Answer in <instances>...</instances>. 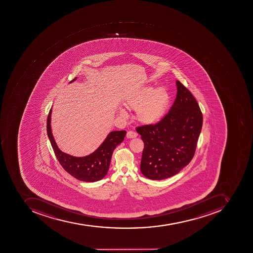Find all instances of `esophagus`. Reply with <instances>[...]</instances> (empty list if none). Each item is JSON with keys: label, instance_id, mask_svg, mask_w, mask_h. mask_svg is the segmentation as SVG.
I'll return each mask as SVG.
<instances>
[{"label": "esophagus", "instance_id": "obj_1", "mask_svg": "<svg viewBox=\"0 0 253 253\" xmlns=\"http://www.w3.org/2000/svg\"><path fill=\"white\" fill-rule=\"evenodd\" d=\"M137 135H138V134L137 133L134 132V131H129L127 132V138H135V137H137Z\"/></svg>", "mask_w": 253, "mask_h": 253}]
</instances>
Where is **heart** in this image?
<instances>
[{
    "label": "heart",
    "mask_w": 253,
    "mask_h": 253,
    "mask_svg": "<svg viewBox=\"0 0 253 253\" xmlns=\"http://www.w3.org/2000/svg\"><path fill=\"white\" fill-rule=\"evenodd\" d=\"M169 101V95L165 89L154 90L147 87L129 96L125 102L126 108L136 109V119L144 125L155 123L162 118ZM122 117L126 116L123 108H119Z\"/></svg>",
    "instance_id": "b5f03b06"
}]
</instances>
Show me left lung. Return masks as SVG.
<instances>
[{
	"label": "left lung",
	"mask_w": 253,
	"mask_h": 253,
	"mask_svg": "<svg viewBox=\"0 0 253 253\" xmlns=\"http://www.w3.org/2000/svg\"><path fill=\"white\" fill-rule=\"evenodd\" d=\"M177 95L165 117L155 125L136 127L144 141L140 170L152 180L178 174L191 162L202 130V112L192 93L176 81Z\"/></svg>",
	"instance_id": "1"
}]
</instances>
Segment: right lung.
Returning a JSON list of instances; mask_svg holds the SVG:
<instances>
[{"label":"right lung","instance_id":"1","mask_svg":"<svg viewBox=\"0 0 253 253\" xmlns=\"http://www.w3.org/2000/svg\"><path fill=\"white\" fill-rule=\"evenodd\" d=\"M74 79L70 83L76 80ZM52 110L50 109L47 120V133L51 146L63 169L75 178L86 182H94L102 179L108 173L112 153L115 148L124 141L126 131H111L105 141L101 143L94 152L84 156L75 157L61 152L56 144L53 137L51 127V115Z\"/></svg>","mask_w":253,"mask_h":253}]
</instances>
